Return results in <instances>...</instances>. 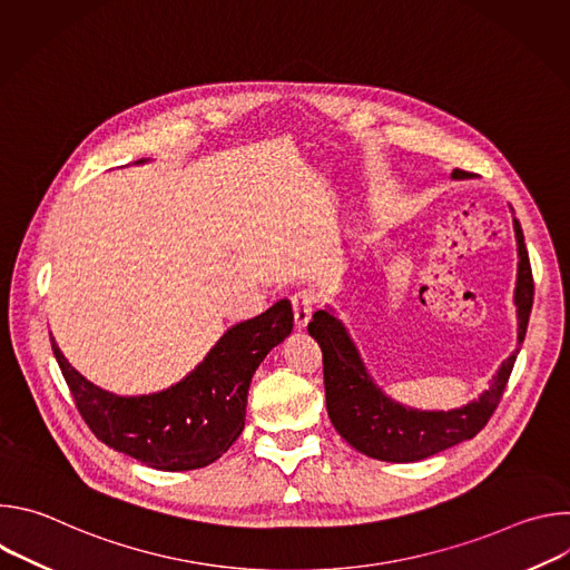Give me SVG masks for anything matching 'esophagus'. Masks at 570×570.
<instances>
[{
	"label": "esophagus",
	"mask_w": 570,
	"mask_h": 570,
	"mask_svg": "<svg viewBox=\"0 0 570 570\" xmlns=\"http://www.w3.org/2000/svg\"><path fill=\"white\" fill-rule=\"evenodd\" d=\"M293 315H295V327L304 330L311 315H313V295L308 291H297L293 297Z\"/></svg>",
	"instance_id": "1"
}]
</instances>
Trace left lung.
Returning a JSON list of instances; mask_svg holds the SVG:
<instances>
[{"instance_id":"left-lung-1","label":"left lung","mask_w":570,"mask_h":570,"mask_svg":"<svg viewBox=\"0 0 570 570\" xmlns=\"http://www.w3.org/2000/svg\"><path fill=\"white\" fill-rule=\"evenodd\" d=\"M451 178L466 180L473 176L453 169ZM514 236L519 253L514 286V306L519 320L517 350L501 363L490 381V387L482 390L478 399L460 405V409L420 411L387 396L367 372L356 343L336 311L332 306H324L313 313L308 334L322 350L327 413L334 429L347 444L374 460L417 462L471 440L492 417L523 345L534 295L523 229L517 218Z\"/></svg>"}]
</instances>
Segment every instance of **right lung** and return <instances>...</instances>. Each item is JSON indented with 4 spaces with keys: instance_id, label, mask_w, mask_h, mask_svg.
Segmentation results:
<instances>
[{
    "instance_id": "obj_1",
    "label": "right lung",
    "mask_w": 570,
    "mask_h": 570,
    "mask_svg": "<svg viewBox=\"0 0 570 570\" xmlns=\"http://www.w3.org/2000/svg\"><path fill=\"white\" fill-rule=\"evenodd\" d=\"M146 161L150 159L132 165ZM291 332V302L279 299L262 315L232 324L185 379L137 396L115 394L88 381L49 336L80 417L104 444L150 469L189 471L212 464L236 442L246 426L250 381Z\"/></svg>"
}]
</instances>
